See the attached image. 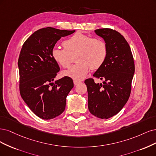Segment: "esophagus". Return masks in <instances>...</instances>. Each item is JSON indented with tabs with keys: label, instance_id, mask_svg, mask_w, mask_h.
I'll return each instance as SVG.
<instances>
[{
	"label": "esophagus",
	"instance_id": "esophagus-1",
	"mask_svg": "<svg viewBox=\"0 0 156 156\" xmlns=\"http://www.w3.org/2000/svg\"><path fill=\"white\" fill-rule=\"evenodd\" d=\"M80 83H81V82L77 81V80H74V85H79Z\"/></svg>",
	"mask_w": 156,
	"mask_h": 156
}]
</instances>
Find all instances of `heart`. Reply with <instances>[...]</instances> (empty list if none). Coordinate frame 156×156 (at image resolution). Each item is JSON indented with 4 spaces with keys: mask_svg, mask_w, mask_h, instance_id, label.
<instances>
[{
    "mask_svg": "<svg viewBox=\"0 0 156 156\" xmlns=\"http://www.w3.org/2000/svg\"><path fill=\"white\" fill-rule=\"evenodd\" d=\"M62 44L64 49H52V57L60 66L68 68L74 56L76 63L67 71H63L62 75L75 80L83 79L87 76L89 69H99L107 58V45L101 38L91 37L78 32L65 40Z\"/></svg>",
    "mask_w": 156,
    "mask_h": 156,
    "instance_id": "heart-1",
    "label": "heart"
}]
</instances>
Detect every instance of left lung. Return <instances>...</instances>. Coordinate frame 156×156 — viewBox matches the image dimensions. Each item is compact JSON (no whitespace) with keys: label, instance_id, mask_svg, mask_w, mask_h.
I'll return each instance as SVG.
<instances>
[{"label":"left lung","instance_id":"left-lung-1","mask_svg":"<svg viewBox=\"0 0 156 156\" xmlns=\"http://www.w3.org/2000/svg\"><path fill=\"white\" fill-rule=\"evenodd\" d=\"M104 39L108 55L104 64L93 74L103 80L85 81L88 92V108L95 117L107 119L117 114L127 102L135 72L132 53L126 40L116 30L100 28L94 31Z\"/></svg>","mask_w":156,"mask_h":156}]
</instances>
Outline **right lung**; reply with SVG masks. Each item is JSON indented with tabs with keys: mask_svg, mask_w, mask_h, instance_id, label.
Segmentation results:
<instances>
[{
	"mask_svg": "<svg viewBox=\"0 0 156 156\" xmlns=\"http://www.w3.org/2000/svg\"><path fill=\"white\" fill-rule=\"evenodd\" d=\"M74 32L52 27L39 29L27 39L20 52V93L31 111L42 119H54L64 112L66 98L74 87L69 77L54 82L59 67L51 53L58 40Z\"/></svg>",
	"mask_w": 156,
	"mask_h": 156,
	"instance_id": "1",
	"label": "right lung"
}]
</instances>
